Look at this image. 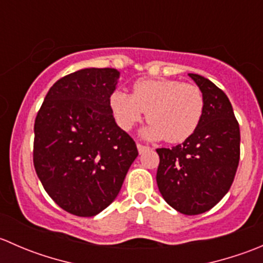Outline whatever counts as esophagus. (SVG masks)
I'll use <instances>...</instances> for the list:
<instances>
[{
	"mask_svg": "<svg viewBox=\"0 0 263 263\" xmlns=\"http://www.w3.org/2000/svg\"><path fill=\"white\" fill-rule=\"evenodd\" d=\"M147 146H145V145H141V144H137V150H139V153L140 154H142L144 153V151H146L147 150Z\"/></svg>",
	"mask_w": 263,
	"mask_h": 263,
	"instance_id": "34e87169",
	"label": "esophagus"
}]
</instances>
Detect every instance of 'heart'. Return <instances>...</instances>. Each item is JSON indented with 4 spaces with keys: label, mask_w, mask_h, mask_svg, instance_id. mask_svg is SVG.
<instances>
[{
    "label": "heart",
    "mask_w": 263,
    "mask_h": 263,
    "mask_svg": "<svg viewBox=\"0 0 263 263\" xmlns=\"http://www.w3.org/2000/svg\"><path fill=\"white\" fill-rule=\"evenodd\" d=\"M117 124L124 131L134 128L147 112V140L177 144L190 139L198 128L205 99L198 86L168 79H141L132 85V94L116 90L109 98Z\"/></svg>",
    "instance_id": "heart-1"
}]
</instances>
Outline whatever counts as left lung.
<instances>
[{
    "instance_id": "left-lung-1",
    "label": "left lung",
    "mask_w": 263,
    "mask_h": 263,
    "mask_svg": "<svg viewBox=\"0 0 263 263\" xmlns=\"http://www.w3.org/2000/svg\"><path fill=\"white\" fill-rule=\"evenodd\" d=\"M205 99L202 119L195 134L159 154L156 183L168 205L184 215L213 209L234 181L240 155V131L229 99L203 76L188 73Z\"/></svg>"
}]
</instances>
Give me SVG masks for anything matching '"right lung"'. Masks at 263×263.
Here are the masks:
<instances>
[{
    "label": "right lung",
    "instance_id": "1",
    "mask_svg": "<svg viewBox=\"0 0 263 263\" xmlns=\"http://www.w3.org/2000/svg\"><path fill=\"white\" fill-rule=\"evenodd\" d=\"M116 68H84L53 84L34 123L33 161L49 197L67 213L95 216L121 191L139 155L116 123Z\"/></svg>",
    "mask_w": 263,
    "mask_h": 263
}]
</instances>
